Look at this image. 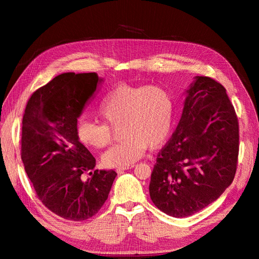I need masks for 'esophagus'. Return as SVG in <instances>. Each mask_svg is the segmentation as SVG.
Wrapping results in <instances>:
<instances>
[{
	"mask_svg": "<svg viewBox=\"0 0 259 259\" xmlns=\"http://www.w3.org/2000/svg\"><path fill=\"white\" fill-rule=\"evenodd\" d=\"M132 167H133V165H131V166H127V167H121V168H117V169H116V171H117V173H119V174H121L123 170L130 169V168H132Z\"/></svg>",
	"mask_w": 259,
	"mask_h": 259,
	"instance_id": "obj_1",
	"label": "esophagus"
}]
</instances>
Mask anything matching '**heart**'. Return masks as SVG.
Segmentation results:
<instances>
[{
	"label": "heart",
	"mask_w": 259,
	"mask_h": 259,
	"mask_svg": "<svg viewBox=\"0 0 259 259\" xmlns=\"http://www.w3.org/2000/svg\"><path fill=\"white\" fill-rule=\"evenodd\" d=\"M104 123L81 120L75 135L84 146L105 148L120 127L119 144L104 154L108 167H127L142 158L147 148L156 149L168 138L175 104L171 94L160 86L121 85L104 98L99 107Z\"/></svg>",
	"instance_id": "1"
}]
</instances>
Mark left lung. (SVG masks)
I'll list each match as a JSON object with an SVG mask.
<instances>
[{"label":"left lung","mask_w":259,"mask_h":259,"mask_svg":"<svg viewBox=\"0 0 259 259\" xmlns=\"http://www.w3.org/2000/svg\"><path fill=\"white\" fill-rule=\"evenodd\" d=\"M239 137L226 89L211 77L195 76L177 128L156 156L149 185L154 205L180 218L217 200L236 175Z\"/></svg>","instance_id":"obj_1"}]
</instances>
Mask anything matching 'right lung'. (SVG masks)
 Segmentation results:
<instances>
[{
    "label": "right lung",
    "mask_w": 259,
    "mask_h": 259,
    "mask_svg": "<svg viewBox=\"0 0 259 259\" xmlns=\"http://www.w3.org/2000/svg\"><path fill=\"white\" fill-rule=\"evenodd\" d=\"M100 81L97 73L54 77L28 100L22 117L21 160L36 197L54 214L72 222L95 216L116 173L91 170L96 160L75 135L77 117ZM92 175L84 182L81 175Z\"/></svg>",
    "instance_id": "right-lung-1"
}]
</instances>
